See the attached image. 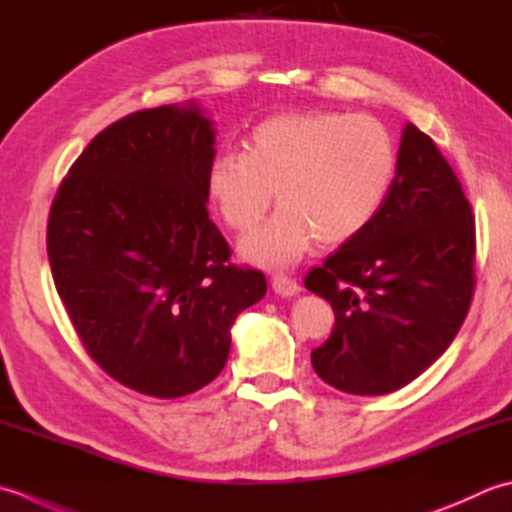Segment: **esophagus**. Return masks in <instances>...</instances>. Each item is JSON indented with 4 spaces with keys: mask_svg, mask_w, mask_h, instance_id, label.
Masks as SVG:
<instances>
[{
    "mask_svg": "<svg viewBox=\"0 0 512 512\" xmlns=\"http://www.w3.org/2000/svg\"><path fill=\"white\" fill-rule=\"evenodd\" d=\"M271 287H274L276 294L283 296V298L296 296L298 291H300V285L296 283V280L291 278V276H285V274H278V276L271 278Z\"/></svg>",
    "mask_w": 512,
    "mask_h": 512,
    "instance_id": "1",
    "label": "esophagus"
}]
</instances>
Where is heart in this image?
<instances>
[{
    "label": "heart",
    "instance_id": "heart-1",
    "mask_svg": "<svg viewBox=\"0 0 512 512\" xmlns=\"http://www.w3.org/2000/svg\"><path fill=\"white\" fill-rule=\"evenodd\" d=\"M395 165L393 134L371 114L287 112L260 121L243 152H218L207 168V190L236 232L260 223L276 190L278 212L245 238L243 254L283 269L316 238L340 245L358 236L380 212Z\"/></svg>",
    "mask_w": 512,
    "mask_h": 512
}]
</instances>
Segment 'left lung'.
Instances as JSON below:
<instances>
[{"mask_svg": "<svg viewBox=\"0 0 512 512\" xmlns=\"http://www.w3.org/2000/svg\"><path fill=\"white\" fill-rule=\"evenodd\" d=\"M475 216L429 134L406 123L395 179L358 236L305 276L336 314L314 371L353 395L415 380L448 349L475 294Z\"/></svg>", "mask_w": 512, "mask_h": 512, "instance_id": "8db88e82", "label": "left lung"}]
</instances>
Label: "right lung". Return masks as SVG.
<instances>
[{
	"label": "right lung",
	"mask_w": 512,
	"mask_h": 512,
	"mask_svg": "<svg viewBox=\"0 0 512 512\" xmlns=\"http://www.w3.org/2000/svg\"><path fill=\"white\" fill-rule=\"evenodd\" d=\"M214 154L196 106L132 112L88 143L50 205L48 260L72 329L112 380L152 398L210 384L236 316L267 291L207 212Z\"/></svg>",
	"instance_id": "1"
}]
</instances>
